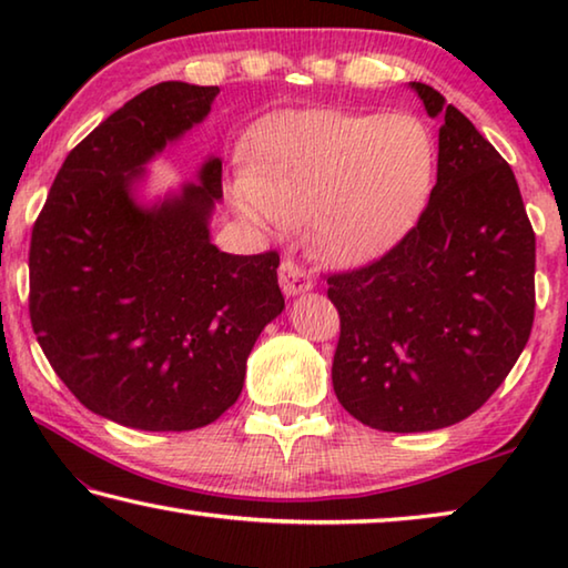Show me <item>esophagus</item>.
<instances>
[{"instance_id":"1","label":"esophagus","mask_w":568,"mask_h":568,"mask_svg":"<svg viewBox=\"0 0 568 568\" xmlns=\"http://www.w3.org/2000/svg\"><path fill=\"white\" fill-rule=\"evenodd\" d=\"M277 281H281V287L285 295H301L313 287V281H311V275L305 273V267L291 261V257H285L281 267H277Z\"/></svg>"}]
</instances>
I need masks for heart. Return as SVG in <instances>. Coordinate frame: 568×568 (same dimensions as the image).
Returning a JSON list of instances; mask_svg holds the SVG:
<instances>
[{"mask_svg": "<svg viewBox=\"0 0 568 568\" xmlns=\"http://www.w3.org/2000/svg\"><path fill=\"white\" fill-rule=\"evenodd\" d=\"M434 172V134L413 114L285 112L253 132L233 205L261 227L313 223L321 257L361 267L413 227Z\"/></svg>", "mask_w": 568, "mask_h": 568, "instance_id": "b5f03b06", "label": "heart"}]
</instances>
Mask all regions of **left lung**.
Wrapping results in <instances>:
<instances>
[{
  "label": "left lung",
  "instance_id": "8db88e82",
  "mask_svg": "<svg viewBox=\"0 0 568 568\" xmlns=\"http://www.w3.org/2000/svg\"><path fill=\"white\" fill-rule=\"evenodd\" d=\"M410 88L444 118L428 205L381 261L328 277L341 315L333 390L390 434L454 426L484 406L526 348L536 307V235L514 170L444 94Z\"/></svg>",
  "mask_w": 568,
  "mask_h": 568
}]
</instances>
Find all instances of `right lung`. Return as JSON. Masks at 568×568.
Wrapping results in <instances>:
<instances>
[{"label":"right lung","mask_w":568,"mask_h":568,"mask_svg":"<svg viewBox=\"0 0 568 568\" xmlns=\"http://www.w3.org/2000/svg\"><path fill=\"white\" fill-rule=\"evenodd\" d=\"M217 92L160 82L124 102L67 155L32 227L37 341L84 408L128 428L217 420L285 307L275 250L230 255L210 240L220 158L158 203L134 195L148 162L203 122Z\"/></svg>","instance_id":"add662e5"}]
</instances>
